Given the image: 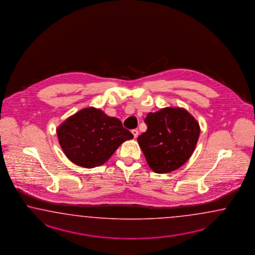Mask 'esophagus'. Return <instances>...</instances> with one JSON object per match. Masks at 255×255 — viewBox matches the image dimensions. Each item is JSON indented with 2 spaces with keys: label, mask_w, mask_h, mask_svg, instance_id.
<instances>
[{
  "label": "esophagus",
  "mask_w": 255,
  "mask_h": 255,
  "mask_svg": "<svg viewBox=\"0 0 255 255\" xmlns=\"http://www.w3.org/2000/svg\"><path fill=\"white\" fill-rule=\"evenodd\" d=\"M131 133L133 134V137H134V138H136V137L138 136L139 131H138L136 129H134V130H131Z\"/></svg>",
  "instance_id": "esophagus-1"
}]
</instances>
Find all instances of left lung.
<instances>
[{
    "instance_id": "1",
    "label": "left lung",
    "mask_w": 255,
    "mask_h": 255,
    "mask_svg": "<svg viewBox=\"0 0 255 255\" xmlns=\"http://www.w3.org/2000/svg\"><path fill=\"white\" fill-rule=\"evenodd\" d=\"M147 130L137 138L150 168L168 173L193 155L200 135L198 122L181 108H165L144 119Z\"/></svg>"
}]
</instances>
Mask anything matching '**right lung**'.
<instances>
[{"instance_id":"obj_1","label":"right lung","mask_w":255,"mask_h":255,"mask_svg":"<svg viewBox=\"0 0 255 255\" xmlns=\"http://www.w3.org/2000/svg\"><path fill=\"white\" fill-rule=\"evenodd\" d=\"M57 135L69 160L88 168L103 165L122 143L133 138L119 119L93 107L65 120L57 128Z\"/></svg>"}]
</instances>
